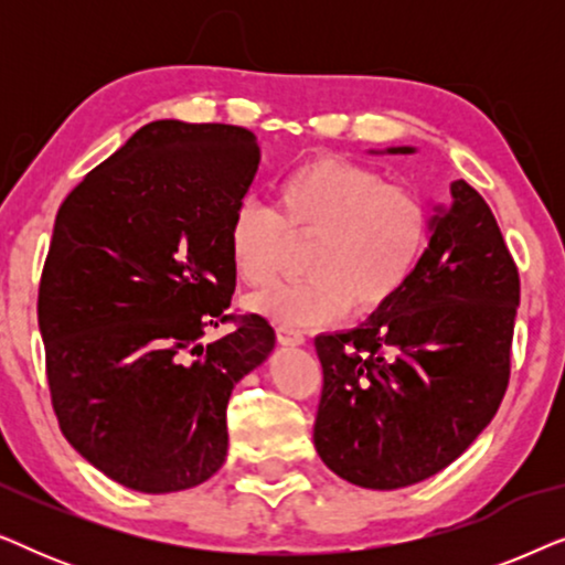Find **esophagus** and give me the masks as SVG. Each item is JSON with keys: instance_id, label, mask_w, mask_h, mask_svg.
<instances>
[{"instance_id": "esophagus-1", "label": "esophagus", "mask_w": 565, "mask_h": 565, "mask_svg": "<svg viewBox=\"0 0 565 565\" xmlns=\"http://www.w3.org/2000/svg\"><path fill=\"white\" fill-rule=\"evenodd\" d=\"M277 342H280L282 347H300L306 342V337H303V331H298V329L277 327Z\"/></svg>"}]
</instances>
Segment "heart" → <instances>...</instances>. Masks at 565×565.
<instances>
[{
    "instance_id": "b5f03b06",
    "label": "heart",
    "mask_w": 565,
    "mask_h": 565,
    "mask_svg": "<svg viewBox=\"0 0 565 565\" xmlns=\"http://www.w3.org/2000/svg\"><path fill=\"white\" fill-rule=\"evenodd\" d=\"M431 215L419 192L393 184L373 167L342 157L300 164L277 184L275 213L246 200L226 228L238 280L267 288L285 249L311 242L308 280L280 285L254 308L288 329L334 323L350 311L373 313L398 296L429 242Z\"/></svg>"
}]
</instances>
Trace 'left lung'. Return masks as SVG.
I'll use <instances>...</instances> for the list:
<instances>
[{
	"label": "left lung",
	"instance_id": "8db88e82",
	"mask_svg": "<svg viewBox=\"0 0 565 565\" xmlns=\"http://www.w3.org/2000/svg\"><path fill=\"white\" fill-rule=\"evenodd\" d=\"M435 213L398 296L358 329L313 339L323 367L316 452L362 489H404L450 466L489 427L509 383L512 254L466 180Z\"/></svg>",
	"mask_w": 565,
	"mask_h": 565
}]
</instances>
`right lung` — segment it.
I'll use <instances>...</instances> for the list:
<instances>
[{
	"instance_id": "1",
	"label": "right lung",
	"mask_w": 565,
	"mask_h": 565,
	"mask_svg": "<svg viewBox=\"0 0 565 565\" xmlns=\"http://www.w3.org/2000/svg\"><path fill=\"white\" fill-rule=\"evenodd\" d=\"M257 169L252 130L153 120L58 207L38 290L51 404L68 445L126 489L207 481L231 391L275 350L267 319L226 313V228ZM226 320L231 335L199 342Z\"/></svg>"
}]
</instances>
